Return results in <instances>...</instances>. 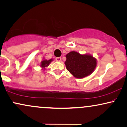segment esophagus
<instances>
[{
	"label": "esophagus",
	"instance_id": "esophagus-1",
	"mask_svg": "<svg viewBox=\"0 0 127 127\" xmlns=\"http://www.w3.org/2000/svg\"><path fill=\"white\" fill-rule=\"evenodd\" d=\"M56 62H60L62 61V58L61 57H57V58H56Z\"/></svg>",
	"mask_w": 127,
	"mask_h": 127
}]
</instances>
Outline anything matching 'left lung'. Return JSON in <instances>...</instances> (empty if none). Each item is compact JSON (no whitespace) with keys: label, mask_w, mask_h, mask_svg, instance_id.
I'll return each mask as SVG.
<instances>
[{"label":"left lung","mask_w":127,"mask_h":127,"mask_svg":"<svg viewBox=\"0 0 127 127\" xmlns=\"http://www.w3.org/2000/svg\"><path fill=\"white\" fill-rule=\"evenodd\" d=\"M65 65L68 71L77 78L91 74L97 66V59L91 54H81L72 51L65 56Z\"/></svg>","instance_id":"obj_1"}]
</instances>
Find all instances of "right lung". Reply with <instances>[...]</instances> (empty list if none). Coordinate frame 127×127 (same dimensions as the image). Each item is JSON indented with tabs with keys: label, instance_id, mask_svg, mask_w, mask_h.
Masks as SVG:
<instances>
[{
	"label": "right lung",
	"instance_id": "add662e5",
	"mask_svg": "<svg viewBox=\"0 0 127 127\" xmlns=\"http://www.w3.org/2000/svg\"><path fill=\"white\" fill-rule=\"evenodd\" d=\"M53 60V59H50V60H47L46 59H44L40 63V67L42 68V70H45L46 69V67L49 66V65L51 63V62Z\"/></svg>",
	"mask_w": 127,
	"mask_h": 127
}]
</instances>
